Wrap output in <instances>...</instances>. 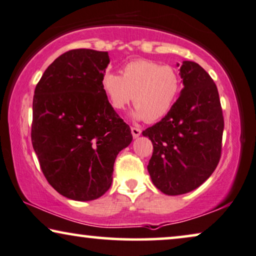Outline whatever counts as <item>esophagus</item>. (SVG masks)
Listing matches in <instances>:
<instances>
[{
  "label": "esophagus",
  "instance_id": "1",
  "mask_svg": "<svg viewBox=\"0 0 256 256\" xmlns=\"http://www.w3.org/2000/svg\"><path fill=\"white\" fill-rule=\"evenodd\" d=\"M131 134H132V136H134V138H138L142 134V130L139 128H136V126H132Z\"/></svg>",
  "mask_w": 256,
  "mask_h": 256
}]
</instances>
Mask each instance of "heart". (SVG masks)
Returning <instances> with one entry per match:
<instances>
[{
	"label": "heart",
	"mask_w": 256,
	"mask_h": 256,
	"mask_svg": "<svg viewBox=\"0 0 256 256\" xmlns=\"http://www.w3.org/2000/svg\"><path fill=\"white\" fill-rule=\"evenodd\" d=\"M102 88L112 108L122 110L134 98L136 116L156 122L165 117L176 103L180 80L174 68L137 60L122 68V76L105 74Z\"/></svg>",
	"instance_id": "1"
}]
</instances>
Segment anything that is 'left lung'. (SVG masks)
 <instances>
[{"label":"left lung","instance_id":"1","mask_svg":"<svg viewBox=\"0 0 256 256\" xmlns=\"http://www.w3.org/2000/svg\"><path fill=\"white\" fill-rule=\"evenodd\" d=\"M184 88L168 114L142 136L151 139L148 170L156 188L168 196L196 190L210 178L221 156L224 116L212 78L190 60L180 68Z\"/></svg>","mask_w":256,"mask_h":256}]
</instances>
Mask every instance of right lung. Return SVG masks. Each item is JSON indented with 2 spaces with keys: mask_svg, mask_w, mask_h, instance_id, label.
I'll return each mask as SVG.
<instances>
[{
  "mask_svg": "<svg viewBox=\"0 0 256 256\" xmlns=\"http://www.w3.org/2000/svg\"><path fill=\"white\" fill-rule=\"evenodd\" d=\"M105 51L69 50L44 71L32 100V148L48 182L62 196L90 202L110 188L130 126L108 104L102 78Z\"/></svg>",
  "mask_w": 256,
  "mask_h": 256,
  "instance_id": "1",
  "label": "right lung"
}]
</instances>
